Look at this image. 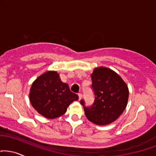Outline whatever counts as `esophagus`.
I'll return each mask as SVG.
<instances>
[{
  "instance_id": "1",
  "label": "esophagus",
  "mask_w": 156,
  "mask_h": 156,
  "mask_svg": "<svg viewBox=\"0 0 156 156\" xmlns=\"http://www.w3.org/2000/svg\"><path fill=\"white\" fill-rule=\"evenodd\" d=\"M78 97H79V99H81V97H82V94H81V93H78Z\"/></svg>"
}]
</instances>
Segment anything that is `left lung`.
Segmentation results:
<instances>
[{
	"mask_svg": "<svg viewBox=\"0 0 156 156\" xmlns=\"http://www.w3.org/2000/svg\"><path fill=\"white\" fill-rule=\"evenodd\" d=\"M94 102L83 106L87 119L97 125H108L115 121L124 111L129 99V89L119 75L105 67H96L91 75Z\"/></svg>",
	"mask_w": 156,
	"mask_h": 156,
	"instance_id": "obj_1",
	"label": "left lung"
}]
</instances>
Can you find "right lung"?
Listing matches in <instances>:
<instances>
[{
  "label": "right lung",
  "mask_w": 156,
  "mask_h": 156,
  "mask_svg": "<svg viewBox=\"0 0 156 156\" xmlns=\"http://www.w3.org/2000/svg\"><path fill=\"white\" fill-rule=\"evenodd\" d=\"M30 101L35 110L46 119H53L65 113L67 108L78 96L63 83L57 71H47L33 82Z\"/></svg>",
  "instance_id": "right-lung-1"
}]
</instances>
